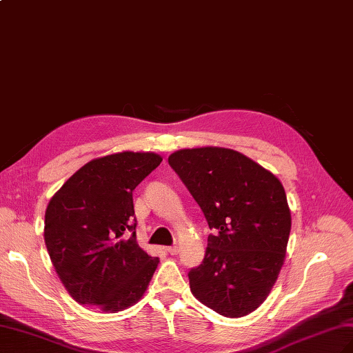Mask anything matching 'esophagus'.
I'll list each match as a JSON object with an SVG mask.
<instances>
[{"label":"esophagus","mask_w":353,"mask_h":353,"mask_svg":"<svg viewBox=\"0 0 353 353\" xmlns=\"http://www.w3.org/2000/svg\"><path fill=\"white\" fill-rule=\"evenodd\" d=\"M167 252L170 255H177L179 254V248L177 246H170L167 248Z\"/></svg>","instance_id":"obj_1"}]
</instances>
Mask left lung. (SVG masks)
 <instances>
[{"mask_svg": "<svg viewBox=\"0 0 353 353\" xmlns=\"http://www.w3.org/2000/svg\"><path fill=\"white\" fill-rule=\"evenodd\" d=\"M168 164L214 230L203 264L189 271L192 295L227 318L256 310L276 283L291 232L282 182L227 148L180 149Z\"/></svg>", "mask_w": 353, "mask_h": 353, "instance_id": "obj_1", "label": "left lung"}]
</instances>
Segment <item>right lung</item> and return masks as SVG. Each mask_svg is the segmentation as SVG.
<instances>
[{"mask_svg":"<svg viewBox=\"0 0 353 353\" xmlns=\"http://www.w3.org/2000/svg\"><path fill=\"white\" fill-rule=\"evenodd\" d=\"M161 161L155 152L131 150L95 158L50 198L44 243L77 303L117 313L148 291L159 258L139 246L132 191Z\"/></svg>","mask_w":353,"mask_h":353,"instance_id":"obj_1","label":"right lung"}]
</instances>
